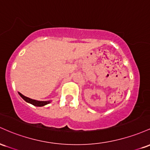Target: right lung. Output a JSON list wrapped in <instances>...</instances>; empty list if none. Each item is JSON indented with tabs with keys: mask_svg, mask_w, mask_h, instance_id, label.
Segmentation results:
<instances>
[{
	"mask_svg": "<svg viewBox=\"0 0 150 150\" xmlns=\"http://www.w3.org/2000/svg\"><path fill=\"white\" fill-rule=\"evenodd\" d=\"M18 94L21 96V98L23 99V100H25L27 103H30V104H32V105H35V106L42 107V106H44V105H47V104L50 103H51V100H47V101H40V100H34V99L30 98L23 96V94L20 93V92H18Z\"/></svg>",
	"mask_w": 150,
	"mask_h": 150,
	"instance_id": "1",
	"label": "right lung"
}]
</instances>
